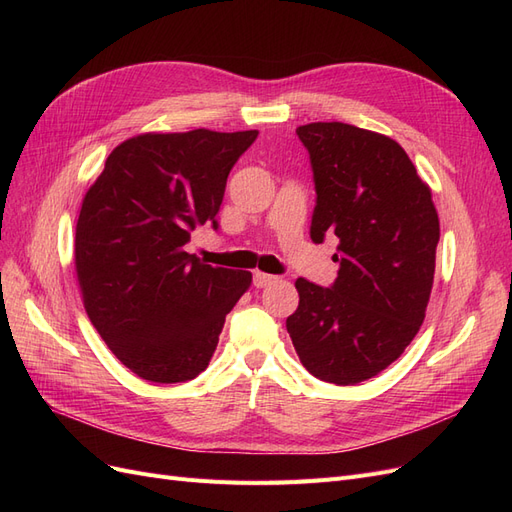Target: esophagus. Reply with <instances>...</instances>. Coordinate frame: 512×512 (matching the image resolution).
<instances>
[{"mask_svg": "<svg viewBox=\"0 0 512 512\" xmlns=\"http://www.w3.org/2000/svg\"><path fill=\"white\" fill-rule=\"evenodd\" d=\"M271 282H275V275L262 273V271H256V273H254V286H256V288H265V286H269Z\"/></svg>", "mask_w": 512, "mask_h": 512, "instance_id": "1", "label": "esophagus"}]
</instances>
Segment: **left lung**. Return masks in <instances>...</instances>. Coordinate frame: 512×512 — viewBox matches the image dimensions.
<instances>
[{
    "mask_svg": "<svg viewBox=\"0 0 512 512\" xmlns=\"http://www.w3.org/2000/svg\"><path fill=\"white\" fill-rule=\"evenodd\" d=\"M314 170V243L339 239L331 288L299 277L286 329L303 367L339 386L374 378L425 320L440 241L429 185L393 138L342 121L297 128Z\"/></svg>",
    "mask_w": 512,
    "mask_h": 512,
    "instance_id": "8db88e82",
    "label": "left lung"
}]
</instances>
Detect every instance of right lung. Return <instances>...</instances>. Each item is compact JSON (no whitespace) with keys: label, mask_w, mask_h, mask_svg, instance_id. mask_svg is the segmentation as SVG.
I'll list each match as a JSON object with an SVG mask.
<instances>
[{"label":"right lung","mask_w":512,"mask_h":512,"mask_svg":"<svg viewBox=\"0 0 512 512\" xmlns=\"http://www.w3.org/2000/svg\"><path fill=\"white\" fill-rule=\"evenodd\" d=\"M258 130L141 134L106 158L83 198L74 265L87 316L138 378L175 384L205 371L252 273L185 252L220 211L232 166Z\"/></svg>","instance_id":"obj_1"}]
</instances>
